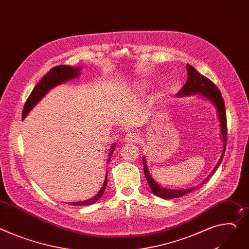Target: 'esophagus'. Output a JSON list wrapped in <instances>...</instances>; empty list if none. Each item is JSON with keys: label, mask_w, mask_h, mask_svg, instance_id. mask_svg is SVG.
I'll return each instance as SVG.
<instances>
[{"label": "esophagus", "mask_w": 249, "mask_h": 249, "mask_svg": "<svg viewBox=\"0 0 249 249\" xmlns=\"http://www.w3.org/2000/svg\"><path fill=\"white\" fill-rule=\"evenodd\" d=\"M141 140V135L136 130L127 131L124 136V142H137Z\"/></svg>", "instance_id": "obj_1"}]
</instances>
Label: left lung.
Listing matches in <instances>:
<instances>
[{
    "label": "left lung",
    "instance_id": "1",
    "mask_svg": "<svg viewBox=\"0 0 249 249\" xmlns=\"http://www.w3.org/2000/svg\"><path fill=\"white\" fill-rule=\"evenodd\" d=\"M186 70H187V82L184 84L183 88L181 89V90L178 93V97H183V95H189V94H201L202 97H204L205 99H207L208 101L212 102L214 107H216L217 110V116H218V120L220 122V137L223 141V149L221 152L220 159L217 162V164L215 165V167L213 168V170L212 171L207 178H205L201 184L205 183L210 177H212L214 173L216 168L219 166V164L222 161V159L224 157V152H225V144L227 142V125H226V113H225V107H224V102L223 99L221 97V92L220 90L217 89V87L210 81L209 79H207L206 76L202 75L201 73H199L193 66L190 65H186ZM143 170H144V176L145 178L149 184V187L151 189L152 193H154L156 196L161 197V198H178L180 196H183L191 191H194L197 188H199L201 186V184L196 185V187H191V188H187V189H179V190H176V189H167L164 187H161L152 177L150 176L147 165H146V161H145V158L143 157Z\"/></svg>",
    "mask_w": 249,
    "mask_h": 249
}]
</instances>
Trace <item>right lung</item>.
Listing matches in <instances>:
<instances>
[{
	"mask_svg": "<svg viewBox=\"0 0 249 249\" xmlns=\"http://www.w3.org/2000/svg\"><path fill=\"white\" fill-rule=\"evenodd\" d=\"M81 70H82V68H72V67L64 66V65L59 66V67H53L52 70H50V71L44 76V78L39 83H37V85L34 88L31 94L29 95V98L24 107L22 119L24 120L26 118L27 114L31 111V109L45 97V94H47V92L51 89H53L55 86H59L63 83H66L71 79H74L75 76H79ZM114 146H116V144L111 145V147L109 149V156H111L113 154ZM109 160H110V158H108L107 163L109 162ZM107 183V176H106V179L104 181V184H103L101 190L93 197L89 198V200L71 202V205H89V204L94 203L95 201L103 196Z\"/></svg>",
	"mask_w": 249,
	"mask_h": 249,
	"instance_id": "right-lung-1",
	"label": "right lung"
}]
</instances>
